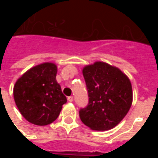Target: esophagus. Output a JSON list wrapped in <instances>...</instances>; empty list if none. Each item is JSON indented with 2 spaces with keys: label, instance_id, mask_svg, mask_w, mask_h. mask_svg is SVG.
<instances>
[{
  "label": "esophagus",
  "instance_id": "1",
  "mask_svg": "<svg viewBox=\"0 0 158 158\" xmlns=\"http://www.w3.org/2000/svg\"><path fill=\"white\" fill-rule=\"evenodd\" d=\"M68 101H69V102H72L73 101V96H69L68 97Z\"/></svg>",
  "mask_w": 158,
  "mask_h": 158
}]
</instances>
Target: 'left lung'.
Returning <instances> with one entry per match:
<instances>
[{
  "label": "left lung",
  "mask_w": 158,
  "mask_h": 158,
  "mask_svg": "<svg viewBox=\"0 0 158 158\" xmlns=\"http://www.w3.org/2000/svg\"><path fill=\"white\" fill-rule=\"evenodd\" d=\"M89 93V104L80 109L84 124L93 130L104 131L122 121L133 102L132 85L118 68L96 61L82 69Z\"/></svg>",
  "instance_id": "left-lung-1"
}]
</instances>
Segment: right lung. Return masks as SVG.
<instances>
[{"instance_id":"add662e5","label":"right lung","mask_w":158,"mask_h":158,"mask_svg":"<svg viewBox=\"0 0 158 158\" xmlns=\"http://www.w3.org/2000/svg\"><path fill=\"white\" fill-rule=\"evenodd\" d=\"M56 73L57 66L46 62L34 66L17 79L13 98L28 122L45 126L59 116L67 98L56 79Z\"/></svg>"}]
</instances>
